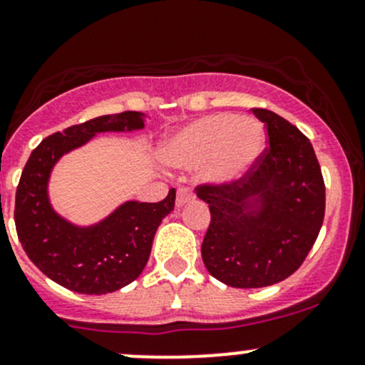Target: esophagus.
<instances>
[{"mask_svg": "<svg viewBox=\"0 0 365 365\" xmlns=\"http://www.w3.org/2000/svg\"><path fill=\"white\" fill-rule=\"evenodd\" d=\"M190 201H192V192H190V189H187V187H180L178 192H176V206L182 208V206L190 203Z\"/></svg>", "mask_w": 365, "mask_h": 365, "instance_id": "34e87169", "label": "esophagus"}]
</instances>
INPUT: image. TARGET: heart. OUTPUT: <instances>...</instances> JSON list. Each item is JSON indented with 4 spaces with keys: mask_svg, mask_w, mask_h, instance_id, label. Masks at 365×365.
<instances>
[{
    "mask_svg": "<svg viewBox=\"0 0 365 365\" xmlns=\"http://www.w3.org/2000/svg\"><path fill=\"white\" fill-rule=\"evenodd\" d=\"M264 146L267 134L259 121L217 113L194 120L165 139L160 157L175 168L205 164L206 182L231 185L251 171Z\"/></svg>",
    "mask_w": 365,
    "mask_h": 365,
    "instance_id": "b5f03b06",
    "label": "heart"
}]
</instances>
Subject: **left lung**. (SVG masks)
I'll return each mask as SVG.
<instances>
[{"label": "left lung", "instance_id": "8db88e82", "mask_svg": "<svg viewBox=\"0 0 365 365\" xmlns=\"http://www.w3.org/2000/svg\"><path fill=\"white\" fill-rule=\"evenodd\" d=\"M268 146L231 185H200L208 203L201 245L206 270L233 288H264L298 270L325 217V182L311 141L268 109H252Z\"/></svg>", "mask_w": 365, "mask_h": 365}]
</instances>
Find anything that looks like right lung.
I'll return each instance as SVG.
<instances>
[{
	"instance_id": "1",
	"label": "right lung",
	"mask_w": 365,
	"mask_h": 365,
	"mask_svg": "<svg viewBox=\"0 0 365 365\" xmlns=\"http://www.w3.org/2000/svg\"><path fill=\"white\" fill-rule=\"evenodd\" d=\"M145 120L146 114L125 111L72 125L43 139L26 162L16 192L17 237L35 267L70 292L106 295L135 281L148 263L157 227L175 208L176 190L159 203L125 201L101 222L77 226L51 205V171L97 134L141 130Z\"/></svg>"
}]
</instances>
